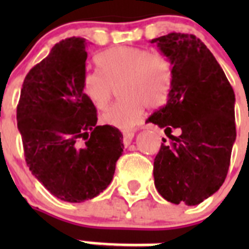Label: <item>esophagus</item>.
<instances>
[{
	"instance_id": "1",
	"label": "esophagus",
	"mask_w": 249,
	"mask_h": 249,
	"mask_svg": "<svg viewBox=\"0 0 249 249\" xmlns=\"http://www.w3.org/2000/svg\"><path fill=\"white\" fill-rule=\"evenodd\" d=\"M133 137H135V132H123V144H124V146H128L132 142V140H133Z\"/></svg>"
}]
</instances>
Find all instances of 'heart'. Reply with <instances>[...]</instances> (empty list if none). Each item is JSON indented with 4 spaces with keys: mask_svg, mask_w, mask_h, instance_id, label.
Here are the masks:
<instances>
[{
    "mask_svg": "<svg viewBox=\"0 0 249 249\" xmlns=\"http://www.w3.org/2000/svg\"><path fill=\"white\" fill-rule=\"evenodd\" d=\"M101 68L82 77V91L98 109H105L118 87L122 100L102 114L103 123L116 128L131 129L140 123L144 106L156 108L166 102L173 81L172 61L157 52L131 46H118L96 57Z\"/></svg>",
    "mask_w": 249,
    "mask_h": 249,
    "instance_id": "heart-1",
    "label": "heart"
}]
</instances>
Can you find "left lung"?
<instances>
[{
	"label": "left lung",
	"mask_w": 249,
	"mask_h": 249,
	"mask_svg": "<svg viewBox=\"0 0 249 249\" xmlns=\"http://www.w3.org/2000/svg\"><path fill=\"white\" fill-rule=\"evenodd\" d=\"M151 43L173 65L167 103L146 121L166 128L171 138L155 158V186L171 203L196 206L227 176L236 141L234 92L212 52L193 35L172 32ZM172 128L179 136L170 135Z\"/></svg>",
	"instance_id": "8db88e82"
}]
</instances>
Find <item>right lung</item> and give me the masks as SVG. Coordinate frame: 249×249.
<instances>
[{"instance_id": "add662e5", "label": "right lung", "mask_w": 249, "mask_h": 249, "mask_svg": "<svg viewBox=\"0 0 249 249\" xmlns=\"http://www.w3.org/2000/svg\"><path fill=\"white\" fill-rule=\"evenodd\" d=\"M86 59L85 38L56 43L30 70L17 106L30 171L54 197L71 203L103 192L123 152L120 129L97 126L96 107L83 94Z\"/></svg>"}]
</instances>
